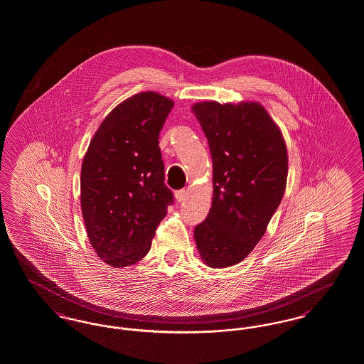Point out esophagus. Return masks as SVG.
<instances>
[{
  "instance_id": "esophagus-1",
  "label": "esophagus",
  "mask_w": 364,
  "mask_h": 364,
  "mask_svg": "<svg viewBox=\"0 0 364 364\" xmlns=\"http://www.w3.org/2000/svg\"><path fill=\"white\" fill-rule=\"evenodd\" d=\"M176 199H177V202H186L187 200V198H188V192L186 191V189H180V191H177L175 193Z\"/></svg>"
}]
</instances>
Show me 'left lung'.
<instances>
[{
    "mask_svg": "<svg viewBox=\"0 0 364 364\" xmlns=\"http://www.w3.org/2000/svg\"><path fill=\"white\" fill-rule=\"evenodd\" d=\"M213 159V203L193 237L204 264L241 262L283 199L289 156L283 134L257 102H195Z\"/></svg>",
    "mask_w": 364,
    "mask_h": 364,
    "instance_id": "obj_1",
    "label": "left lung"
}]
</instances>
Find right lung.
I'll use <instances>...</instances> for the list:
<instances>
[{"label":"right lung","mask_w":364,"mask_h":364,"mask_svg":"<svg viewBox=\"0 0 364 364\" xmlns=\"http://www.w3.org/2000/svg\"><path fill=\"white\" fill-rule=\"evenodd\" d=\"M175 102L141 92L105 117L81 166V211L96 255L114 268L142 260L168 205L159 135Z\"/></svg>","instance_id":"right-lung-1"}]
</instances>
